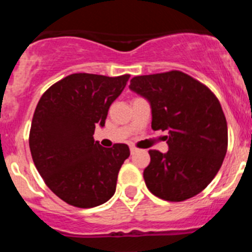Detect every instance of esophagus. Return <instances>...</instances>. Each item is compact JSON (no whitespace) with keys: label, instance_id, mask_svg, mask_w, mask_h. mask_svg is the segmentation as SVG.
Wrapping results in <instances>:
<instances>
[{"label":"esophagus","instance_id":"1","mask_svg":"<svg viewBox=\"0 0 252 252\" xmlns=\"http://www.w3.org/2000/svg\"><path fill=\"white\" fill-rule=\"evenodd\" d=\"M130 151H131V154H133V153H136L137 149L135 148V146H130Z\"/></svg>","mask_w":252,"mask_h":252}]
</instances>
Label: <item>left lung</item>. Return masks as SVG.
I'll return each instance as SVG.
<instances>
[{
  "instance_id": "left-lung-1",
  "label": "left lung",
  "mask_w": 252,
  "mask_h": 252,
  "mask_svg": "<svg viewBox=\"0 0 252 252\" xmlns=\"http://www.w3.org/2000/svg\"><path fill=\"white\" fill-rule=\"evenodd\" d=\"M130 90L151 106L153 130L169 131V150H149L144 179L154 195L182 202L201 193L221 168L228 145L227 122L215 93L180 70L131 79Z\"/></svg>"
}]
</instances>
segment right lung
Returning a JSON list of instances; mask_svg holds the SVG:
<instances>
[{
  "label": "right lung",
  "mask_w": 252,
  "mask_h": 252,
  "mask_svg": "<svg viewBox=\"0 0 252 252\" xmlns=\"http://www.w3.org/2000/svg\"><path fill=\"white\" fill-rule=\"evenodd\" d=\"M128 78L74 73L37 102L29 135L31 157L49 189L70 206L92 208L115 194L130 149L126 144L102 148L93 133L104 125Z\"/></svg>",
  "instance_id": "1"
}]
</instances>
